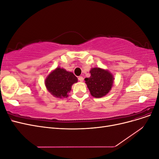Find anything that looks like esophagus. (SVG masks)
<instances>
[{
  "instance_id": "34e87169",
  "label": "esophagus",
  "mask_w": 159,
  "mask_h": 159,
  "mask_svg": "<svg viewBox=\"0 0 159 159\" xmlns=\"http://www.w3.org/2000/svg\"><path fill=\"white\" fill-rule=\"evenodd\" d=\"M78 80L80 81H84V78H83L82 76H79L78 77Z\"/></svg>"
}]
</instances>
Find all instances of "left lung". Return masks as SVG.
Segmentation results:
<instances>
[{"instance_id":"obj_1","label":"left lung","mask_w":159,"mask_h":159,"mask_svg":"<svg viewBox=\"0 0 159 159\" xmlns=\"http://www.w3.org/2000/svg\"><path fill=\"white\" fill-rule=\"evenodd\" d=\"M91 76L85 78L91 95L100 98L106 95L111 89L114 78L108 70L100 68H93L90 70Z\"/></svg>"}]
</instances>
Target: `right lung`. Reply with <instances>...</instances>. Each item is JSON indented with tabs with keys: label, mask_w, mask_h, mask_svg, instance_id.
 Wrapping results in <instances>:
<instances>
[{
	"label": "right lung",
	"mask_w": 159,
	"mask_h": 159,
	"mask_svg": "<svg viewBox=\"0 0 159 159\" xmlns=\"http://www.w3.org/2000/svg\"><path fill=\"white\" fill-rule=\"evenodd\" d=\"M76 82H78V78L72 72L58 67L47 76L45 85L54 97L64 98L68 97L72 85Z\"/></svg>",
	"instance_id": "1"
}]
</instances>
